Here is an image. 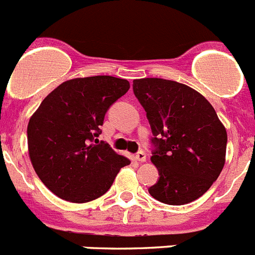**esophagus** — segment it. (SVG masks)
<instances>
[{
  "label": "esophagus",
  "mask_w": 255,
  "mask_h": 255,
  "mask_svg": "<svg viewBox=\"0 0 255 255\" xmlns=\"http://www.w3.org/2000/svg\"><path fill=\"white\" fill-rule=\"evenodd\" d=\"M135 158H137V161H139V162H146V160H147L146 153H144L143 151H139L138 153L135 154Z\"/></svg>",
  "instance_id": "1"
}]
</instances>
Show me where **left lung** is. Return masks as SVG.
<instances>
[{
	"instance_id": "1",
	"label": "left lung",
	"mask_w": 255,
	"mask_h": 255,
	"mask_svg": "<svg viewBox=\"0 0 255 255\" xmlns=\"http://www.w3.org/2000/svg\"><path fill=\"white\" fill-rule=\"evenodd\" d=\"M133 93L147 114L153 144L151 161L160 178L148 189L168 205L203 196L225 163L228 135L215 109L199 92L160 78L133 80Z\"/></svg>"
}]
</instances>
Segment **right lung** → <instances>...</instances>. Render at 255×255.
Here are the masks:
<instances>
[{
    "mask_svg": "<svg viewBox=\"0 0 255 255\" xmlns=\"http://www.w3.org/2000/svg\"><path fill=\"white\" fill-rule=\"evenodd\" d=\"M128 89V80L109 75L66 80L32 114L28 156L42 184L56 196L77 204L98 199L129 165L108 143H92L99 142L109 107Z\"/></svg>",
    "mask_w": 255,
    "mask_h": 255,
    "instance_id": "add662e5",
    "label": "right lung"
}]
</instances>
